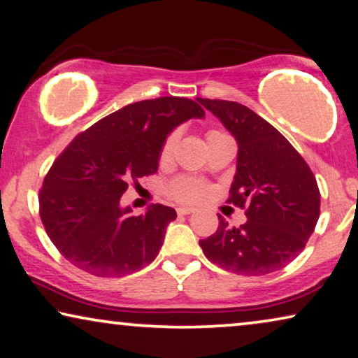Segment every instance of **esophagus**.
<instances>
[{"mask_svg": "<svg viewBox=\"0 0 358 358\" xmlns=\"http://www.w3.org/2000/svg\"><path fill=\"white\" fill-rule=\"evenodd\" d=\"M194 208H188V206H181V208H177V213L180 215H188V214H193L194 213Z\"/></svg>", "mask_w": 358, "mask_h": 358, "instance_id": "34e87169", "label": "esophagus"}]
</instances>
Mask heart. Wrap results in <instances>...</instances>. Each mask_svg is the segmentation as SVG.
Segmentation results:
<instances>
[{
    "label": "heart",
    "mask_w": 358,
    "mask_h": 358,
    "mask_svg": "<svg viewBox=\"0 0 358 358\" xmlns=\"http://www.w3.org/2000/svg\"><path fill=\"white\" fill-rule=\"evenodd\" d=\"M219 134H222V133H219V131H209L208 139L214 138V136H219ZM175 143H177V134L169 136L167 141L164 143L162 150H160V160H162V162H165V160H169L170 157H172ZM169 191L175 199L181 201V203H194V201H199L204 196V186L201 185L198 180L186 178V177L173 180L172 185H170Z\"/></svg>",
    "instance_id": "heart-1"
}]
</instances>
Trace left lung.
I'll list each match as a JSON object with an SVG mask.
<instances>
[{
    "label": "left lung",
    "instance_id": "left-lung-1",
    "mask_svg": "<svg viewBox=\"0 0 358 358\" xmlns=\"http://www.w3.org/2000/svg\"><path fill=\"white\" fill-rule=\"evenodd\" d=\"M238 145L229 203L245 208L246 222L219 227L199 240L206 258L230 273L264 275L296 258L320 217V189L303 157L273 124L230 100L198 99Z\"/></svg>",
    "mask_w": 358,
    "mask_h": 358
}]
</instances>
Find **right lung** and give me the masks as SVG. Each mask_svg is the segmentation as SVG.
<instances>
[{
	"instance_id": "1",
	"label": "right lung",
	"mask_w": 358,
	"mask_h": 358,
	"mask_svg": "<svg viewBox=\"0 0 358 358\" xmlns=\"http://www.w3.org/2000/svg\"><path fill=\"white\" fill-rule=\"evenodd\" d=\"M204 117L194 100L159 97L129 103L73 139L38 196L47 235L69 263L99 278H122L152 263L177 213L152 204L131 215L122 196L131 180L157 172L175 128Z\"/></svg>"
}]
</instances>
